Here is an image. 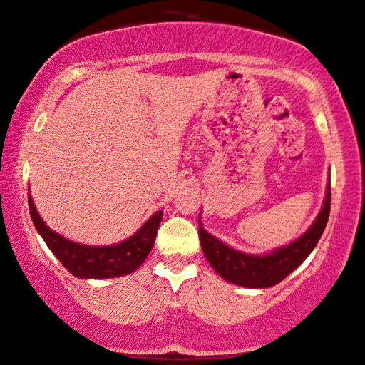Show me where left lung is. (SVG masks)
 Returning <instances> with one entry per match:
<instances>
[{"label":"left lung","mask_w":365,"mask_h":365,"mask_svg":"<svg viewBox=\"0 0 365 365\" xmlns=\"http://www.w3.org/2000/svg\"><path fill=\"white\" fill-rule=\"evenodd\" d=\"M330 202L331 188L330 183H328L323 207L316 216L313 225L308 227V231L302 232L299 238L294 240L292 243L265 255H250L227 247L226 243H222L221 240H217L216 236H212L202 227L199 217V238L202 252H204L210 267L226 282L250 289L272 287V285L279 284L291 272L296 270L313 252L328 222Z\"/></svg>","instance_id":"left-lung-1"}]
</instances>
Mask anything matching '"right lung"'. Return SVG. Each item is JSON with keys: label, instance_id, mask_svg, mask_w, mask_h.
<instances>
[{"label": "right lung", "instance_id": "1", "mask_svg": "<svg viewBox=\"0 0 365 365\" xmlns=\"http://www.w3.org/2000/svg\"><path fill=\"white\" fill-rule=\"evenodd\" d=\"M29 209L35 230L46 241L51 252L66 269L80 279H113L138 270L151 253L160 221L163 217V210H158L130 238L107 247H91V245L76 243L52 231L38 216L30 194Z\"/></svg>", "mask_w": 365, "mask_h": 365}]
</instances>
